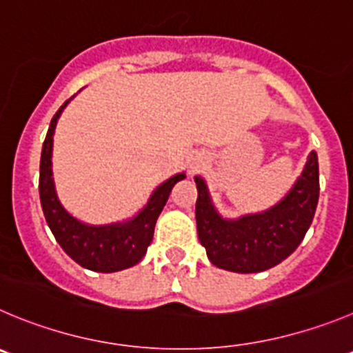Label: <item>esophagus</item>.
I'll use <instances>...</instances> for the list:
<instances>
[{
	"label": "esophagus",
	"instance_id": "34e87169",
	"mask_svg": "<svg viewBox=\"0 0 353 353\" xmlns=\"http://www.w3.org/2000/svg\"><path fill=\"white\" fill-rule=\"evenodd\" d=\"M201 163H203V161H201V157H197V161H194L192 166L190 168H192V170H197V168H201Z\"/></svg>",
	"mask_w": 353,
	"mask_h": 353
}]
</instances>
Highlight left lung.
Wrapping results in <instances>:
<instances>
[{"mask_svg":"<svg viewBox=\"0 0 353 353\" xmlns=\"http://www.w3.org/2000/svg\"><path fill=\"white\" fill-rule=\"evenodd\" d=\"M197 236L213 265L239 274L267 270L286 260L303 241L319 201L317 154L279 204L239 220H223L214 211L206 183L196 176Z\"/></svg>","mask_w":353,"mask_h":353,"instance_id":"1","label":"left lung"}]
</instances>
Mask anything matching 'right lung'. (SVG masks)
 <instances>
[{"label":"right lung","mask_w":353,"mask_h":353,"mask_svg":"<svg viewBox=\"0 0 353 353\" xmlns=\"http://www.w3.org/2000/svg\"><path fill=\"white\" fill-rule=\"evenodd\" d=\"M67 102L69 100H65L52 117L48 133L43 142L41 163H39V199H41L46 223L62 250L81 267L103 274L130 268L139 263L147 253V248L152 243L157 216L163 211L174 183L185 179V174H174L173 179L157 187L147 206L126 223L103 225V227L81 223L62 208L52 179L53 132H55L57 119Z\"/></svg>","instance_id":"1"}]
</instances>
